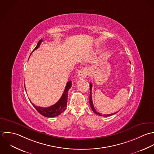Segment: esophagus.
<instances>
[{
    "label": "esophagus",
    "instance_id": "1",
    "mask_svg": "<svg viewBox=\"0 0 154 154\" xmlns=\"http://www.w3.org/2000/svg\"><path fill=\"white\" fill-rule=\"evenodd\" d=\"M87 75H88L87 69L85 68H82L80 71H78L77 77L80 79H82L86 78Z\"/></svg>",
    "mask_w": 154,
    "mask_h": 154
}]
</instances>
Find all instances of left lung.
<instances>
[{
  "mask_svg": "<svg viewBox=\"0 0 154 154\" xmlns=\"http://www.w3.org/2000/svg\"><path fill=\"white\" fill-rule=\"evenodd\" d=\"M92 85L91 83V85H90V90H91V92H90V97H89V102H90V105H91V108H92V109L93 111L96 114H97V115H98V116H103V117H108V116H112V115H114V114H116L117 112H116V113H114V114H107V115H105V114H104V115H103V114H100V113H99V112H97L96 111V109H94V106H93V101L92 99Z\"/></svg>",
  "mask_w": 154,
  "mask_h": 154,
  "instance_id": "obj_1",
  "label": "left lung"
}]
</instances>
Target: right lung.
Instances as JSON below:
<instances>
[{
    "instance_id": "add662e5",
    "label": "right lung",
    "mask_w": 154,
    "mask_h": 154,
    "mask_svg": "<svg viewBox=\"0 0 154 154\" xmlns=\"http://www.w3.org/2000/svg\"><path fill=\"white\" fill-rule=\"evenodd\" d=\"M42 41H43L42 39H41L38 41V42L37 43V45L36 47L34 48V49H37L40 46V43ZM71 85H72L71 82V81L68 82L66 83L64 92L63 93L60 100L55 104H54L49 107L43 108V107H40V106H37L35 105L34 104H33L30 101H30L32 103V106L35 108V109L41 115L43 116L44 117L51 118V117H54L58 116L60 114H61L62 112H63L66 109V106L67 102H68L67 101L68 94V90L71 88Z\"/></svg>"
}]
</instances>
